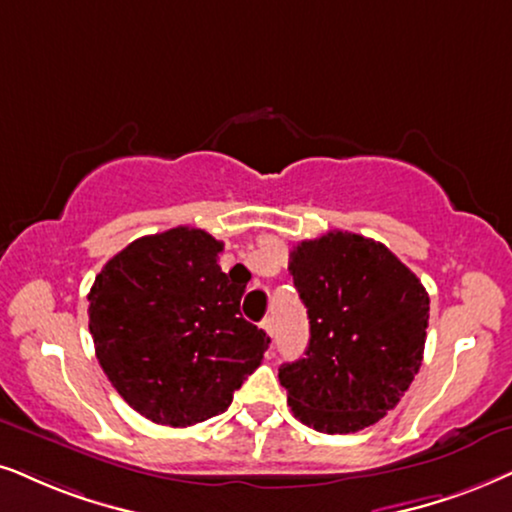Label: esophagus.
Here are the masks:
<instances>
[{
	"label": "esophagus",
	"instance_id": "34e87169",
	"mask_svg": "<svg viewBox=\"0 0 512 512\" xmlns=\"http://www.w3.org/2000/svg\"><path fill=\"white\" fill-rule=\"evenodd\" d=\"M262 328L264 333L269 335V338H274V331H276V323H274V316H267V319L262 321Z\"/></svg>",
	"mask_w": 512,
	"mask_h": 512
}]
</instances>
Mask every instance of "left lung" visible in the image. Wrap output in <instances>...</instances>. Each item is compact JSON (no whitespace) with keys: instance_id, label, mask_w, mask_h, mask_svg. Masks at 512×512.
<instances>
[{"instance_id":"1","label":"left lung","mask_w":512,"mask_h":512,"mask_svg":"<svg viewBox=\"0 0 512 512\" xmlns=\"http://www.w3.org/2000/svg\"><path fill=\"white\" fill-rule=\"evenodd\" d=\"M288 271L309 316L304 359L278 368L295 418L326 435L378 423L423 361V283L383 243L349 231L297 243Z\"/></svg>"}]
</instances>
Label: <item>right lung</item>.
<instances>
[{
	"instance_id": "right-lung-1",
	"label": "right lung",
	"mask_w": 512,
	"mask_h": 512,
	"mask_svg": "<svg viewBox=\"0 0 512 512\" xmlns=\"http://www.w3.org/2000/svg\"><path fill=\"white\" fill-rule=\"evenodd\" d=\"M222 250L191 226L137 238L87 295L103 373L158 425L186 428L224 413L269 347L267 333L241 316L250 274H224Z\"/></svg>"
}]
</instances>
